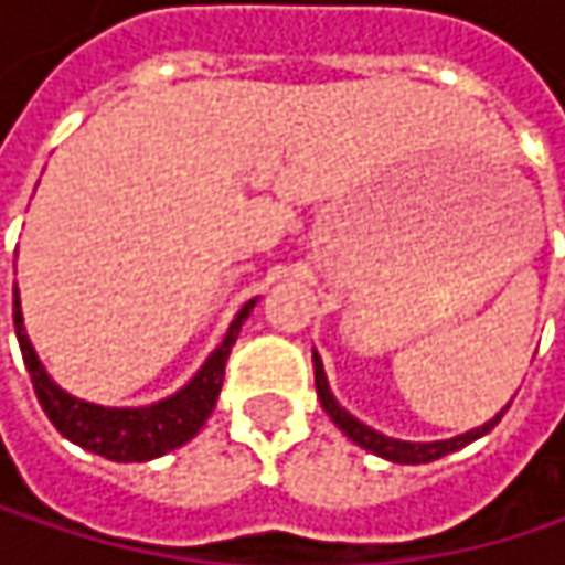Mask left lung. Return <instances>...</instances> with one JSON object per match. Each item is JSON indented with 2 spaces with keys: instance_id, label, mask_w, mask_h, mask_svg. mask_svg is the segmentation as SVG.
<instances>
[{
  "instance_id": "1",
  "label": "left lung",
  "mask_w": 565,
  "mask_h": 565,
  "mask_svg": "<svg viewBox=\"0 0 565 565\" xmlns=\"http://www.w3.org/2000/svg\"><path fill=\"white\" fill-rule=\"evenodd\" d=\"M313 383H317V398H320L323 412L333 418V425H337L353 445H360V448H366L370 455L386 458V461H393V465H428V461H438V458H445V455H451V451H458V448L478 441L481 435H488L510 408V405H504L494 418H488L484 425H478V428H471V431H465V435H455V438H441V441H402V438H390V435L370 428L366 422H360L356 415H350V412L337 402V395L330 393V383H327V373H323V360L317 356V350H313Z\"/></svg>"
}]
</instances>
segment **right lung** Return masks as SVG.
Segmentation results:
<instances>
[{
  "instance_id": "add662e5",
  "label": "right lung",
  "mask_w": 565,
  "mask_h": 565,
  "mask_svg": "<svg viewBox=\"0 0 565 565\" xmlns=\"http://www.w3.org/2000/svg\"><path fill=\"white\" fill-rule=\"evenodd\" d=\"M12 303H15L12 317H15V337L22 347V360H25L35 395H39L45 415L52 418V425L77 448L100 455L107 461H127L130 465V461H153L172 448H182L189 438L199 435V428L212 415L215 398L222 393L228 353L242 333V323L255 310L258 297L248 300L235 313L222 343L205 356V363L195 370V376L182 390H175L160 402H150V405H97V402H87V398H77L67 390H61L49 376L45 363L39 360V353L25 333L19 287H12Z\"/></svg>"
}]
</instances>
